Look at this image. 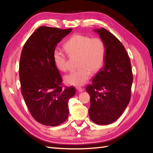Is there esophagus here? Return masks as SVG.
Segmentation results:
<instances>
[{"mask_svg":"<svg viewBox=\"0 0 153 153\" xmlns=\"http://www.w3.org/2000/svg\"><path fill=\"white\" fill-rule=\"evenodd\" d=\"M76 90L80 92H82L84 91V89H82V88H81V87H76Z\"/></svg>","mask_w":153,"mask_h":153,"instance_id":"obj_1","label":"esophagus"}]
</instances>
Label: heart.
I'll use <instances>...</instances> for the list:
<instances>
[{
  "label": "heart",
  "mask_w": 153,
  "mask_h": 153,
  "mask_svg": "<svg viewBox=\"0 0 153 153\" xmlns=\"http://www.w3.org/2000/svg\"><path fill=\"white\" fill-rule=\"evenodd\" d=\"M66 51L55 48L53 59L57 68L66 71L68 68V54L78 57L77 70L73 71L64 76L66 84L76 87L85 84L89 79L92 72H96L102 67L105 59L106 47L100 38H92L85 35L72 36L64 45Z\"/></svg>",
  "instance_id": "obj_1"
}]
</instances>
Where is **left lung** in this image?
<instances>
[{"label": "left lung", "mask_w": 153, "mask_h": 153, "mask_svg": "<svg viewBox=\"0 0 153 153\" xmlns=\"http://www.w3.org/2000/svg\"><path fill=\"white\" fill-rule=\"evenodd\" d=\"M106 47L104 66L87 85L90 119L94 123H112L121 116L131 98L133 74L126 49L116 37L104 28L94 29Z\"/></svg>", "instance_id": "8db88e82"}]
</instances>
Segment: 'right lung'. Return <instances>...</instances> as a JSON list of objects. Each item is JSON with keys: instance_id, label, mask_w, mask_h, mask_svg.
<instances>
[{"instance_id": "add662e5", "label": "right lung", "mask_w": 153, "mask_h": 153, "mask_svg": "<svg viewBox=\"0 0 153 153\" xmlns=\"http://www.w3.org/2000/svg\"><path fill=\"white\" fill-rule=\"evenodd\" d=\"M71 29L46 26L37 29L23 47L19 64L21 92L32 116L45 126H56L68 117V101L73 87L62 88V77L53 61V51Z\"/></svg>"}]
</instances>
